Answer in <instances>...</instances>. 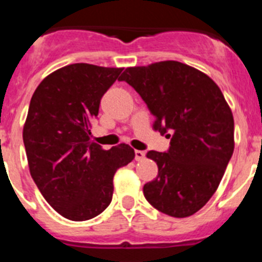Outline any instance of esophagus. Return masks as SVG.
<instances>
[{
    "label": "esophagus",
    "instance_id": "obj_1",
    "mask_svg": "<svg viewBox=\"0 0 262 262\" xmlns=\"http://www.w3.org/2000/svg\"><path fill=\"white\" fill-rule=\"evenodd\" d=\"M136 160L137 161H141V160H143V159H145V156H146V154H145V151H141V150H136Z\"/></svg>",
    "mask_w": 262,
    "mask_h": 262
}]
</instances>
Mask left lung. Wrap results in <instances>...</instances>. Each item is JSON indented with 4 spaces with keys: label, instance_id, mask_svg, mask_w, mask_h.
Wrapping results in <instances>:
<instances>
[{
    "label": "left lung",
    "instance_id": "left-lung-1",
    "mask_svg": "<svg viewBox=\"0 0 262 262\" xmlns=\"http://www.w3.org/2000/svg\"><path fill=\"white\" fill-rule=\"evenodd\" d=\"M155 116L154 129L170 138L165 152L148 151L158 177L143 186L154 208L189 217L216 192L234 151V117L216 82L176 60L129 67L120 76Z\"/></svg>",
    "mask_w": 262,
    "mask_h": 262
}]
</instances>
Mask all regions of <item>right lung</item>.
Masks as SVG:
<instances>
[{"mask_svg":"<svg viewBox=\"0 0 262 262\" xmlns=\"http://www.w3.org/2000/svg\"><path fill=\"white\" fill-rule=\"evenodd\" d=\"M121 71L75 63L50 73L32 95L23 128L29 172L46 202L72 221L108 207L115 173L136 156L125 143L103 150L90 138L102 97Z\"/></svg>","mask_w":262,"mask_h":262,"instance_id":"obj_1","label":"right lung"}]
</instances>
